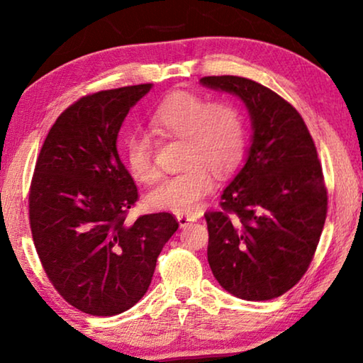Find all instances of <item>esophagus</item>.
<instances>
[{"mask_svg": "<svg viewBox=\"0 0 363 363\" xmlns=\"http://www.w3.org/2000/svg\"><path fill=\"white\" fill-rule=\"evenodd\" d=\"M177 223H179L181 229H184V227H187L189 224L195 223V218L187 216V214H177Z\"/></svg>", "mask_w": 363, "mask_h": 363, "instance_id": "1", "label": "esophagus"}]
</instances>
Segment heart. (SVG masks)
<instances>
[{
    "label": "heart",
    "instance_id": "b5f03b06",
    "mask_svg": "<svg viewBox=\"0 0 363 363\" xmlns=\"http://www.w3.org/2000/svg\"><path fill=\"white\" fill-rule=\"evenodd\" d=\"M149 130L158 139H181L184 169L164 177L145 196L152 210L187 214L211 192L213 176L235 169L245 149V126L238 108L230 102H208L203 96L176 91L160 101L149 113ZM123 157L134 181L150 184L158 171L153 163L152 140L131 133L123 143Z\"/></svg>",
    "mask_w": 363,
    "mask_h": 363
}]
</instances>
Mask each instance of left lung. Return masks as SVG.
<instances>
[{"instance_id":"left-lung-1","label":"left lung","mask_w":363,"mask_h":363,"mask_svg":"<svg viewBox=\"0 0 363 363\" xmlns=\"http://www.w3.org/2000/svg\"><path fill=\"white\" fill-rule=\"evenodd\" d=\"M206 88L240 97L253 138L247 162L206 211L208 262L225 291L279 298L314 257L327 218V187L303 116L272 89L242 77H205Z\"/></svg>"}]
</instances>
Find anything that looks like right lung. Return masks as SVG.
Instances as JSON below:
<instances>
[{"label":"right lung","instance_id":"right-lung-1","mask_svg":"<svg viewBox=\"0 0 363 363\" xmlns=\"http://www.w3.org/2000/svg\"><path fill=\"white\" fill-rule=\"evenodd\" d=\"M150 88L125 86L82 97L59 115L36 160L28 195L36 253L60 296L91 315H116L136 304L179 227L169 213L125 223L139 194L116 138Z\"/></svg>","mask_w":363,"mask_h":363}]
</instances>
